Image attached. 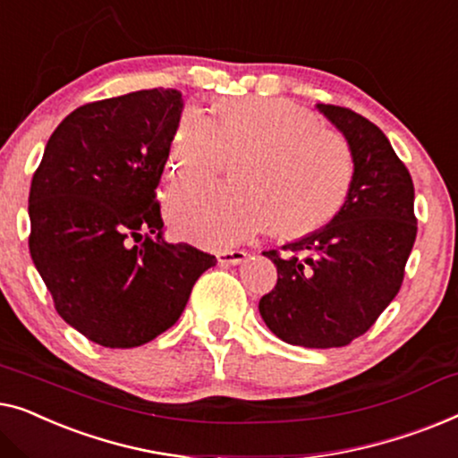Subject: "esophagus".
<instances>
[{
	"label": "esophagus",
	"mask_w": 458,
	"mask_h": 458,
	"mask_svg": "<svg viewBox=\"0 0 458 458\" xmlns=\"http://www.w3.org/2000/svg\"><path fill=\"white\" fill-rule=\"evenodd\" d=\"M244 259H247V253L241 249L222 250V253H217V261H220L222 266H241Z\"/></svg>",
	"instance_id": "esophagus-1"
}]
</instances>
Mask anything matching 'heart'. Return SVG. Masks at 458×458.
<instances>
[{"label":"heart","instance_id":"obj_1","mask_svg":"<svg viewBox=\"0 0 458 458\" xmlns=\"http://www.w3.org/2000/svg\"><path fill=\"white\" fill-rule=\"evenodd\" d=\"M242 191L189 182L174 186L167 217L178 236L208 249H228L272 222L280 236L319 230L349 197L351 147L326 131L307 107L280 98L224 101L211 122L186 112L172 140V176L214 178L226 159H243Z\"/></svg>","mask_w":458,"mask_h":458}]
</instances>
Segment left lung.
I'll return each instance as SVG.
<instances>
[{
	"instance_id": "left-lung-1",
	"label": "left lung",
	"mask_w": 458,
	"mask_h": 458,
	"mask_svg": "<svg viewBox=\"0 0 458 458\" xmlns=\"http://www.w3.org/2000/svg\"><path fill=\"white\" fill-rule=\"evenodd\" d=\"M343 132L355 174L330 224L266 250L278 269L259 313L280 340L305 349L346 346L365 334L401 291L417 236L415 189L390 140L363 115L318 103Z\"/></svg>"
}]
</instances>
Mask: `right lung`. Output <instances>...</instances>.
<instances>
[{
	"label": "right lung",
	"instance_id": "1",
	"mask_svg": "<svg viewBox=\"0 0 458 458\" xmlns=\"http://www.w3.org/2000/svg\"><path fill=\"white\" fill-rule=\"evenodd\" d=\"M182 107L176 89L81 106L49 137L30 182L37 272L60 318L107 349L172 327L216 266L214 255L164 241L157 186Z\"/></svg>",
	"mask_w": 458,
	"mask_h": 458
}]
</instances>
